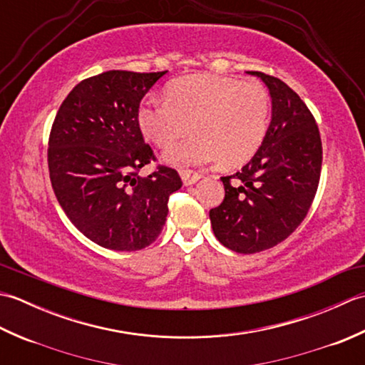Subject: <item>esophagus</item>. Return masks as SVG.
Listing matches in <instances>:
<instances>
[{"mask_svg":"<svg viewBox=\"0 0 365 365\" xmlns=\"http://www.w3.org/2000/svg\"><path fill=\"white\" fill-rule=\"evenodd\" d=\"M180 175H182V180H183L185 185L196 183L200 178V174L196 173V170H191V169H182Z\"/></svg>","mask_w":365,"mask_h":365,"instance_id":"34e87169","label":"esophagus"}]
</instances>
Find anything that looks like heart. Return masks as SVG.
I'll return each instance as SVG.
<instances>
[{"instance_id": "heart-1", "label": "heart", "mask_w": 365, "mask_h": 365, "mask_svg": "<svg viewBox=\"0 0 365 365\" xmlns=\"http://www.w3.org/2000/svg\"><path fill=\"white\" fill-rule=\"evenodd\" d=\"M271 100L257 81L210 73L187 75L169 83L166 100H144L138 110L143 133L166 147L192 130V136L170 145L165 160L174 166L210 165L237 168L250 161L265 141Z\"/></svg>"}]
</instances>
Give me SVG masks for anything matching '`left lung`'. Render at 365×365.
Returning a JSON list of instances; mask_svg holds the SVG:
<instances>
[{
	"label": "left lung",
	"mask_w": 365,
	"mask_h": 365,
	"mask_svg": "<svg viewBox=\"0 0 365 365\" xmlns=\"http://www.w3.org/2000/svg\"><path fill=\"white\" fill-rule=\"evenodd\" d=\"M250 73L268 86L273 118L252 160L222 177L226 195L210 210L215 237L240 254L269 250L292 235L314 202L323 160L319 125L297 92L276 76Z\"/></svg>",
	"instance_id": "1"
}]
</instances>
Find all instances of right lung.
Listing matches in <instances>:
<instances>
[{
	"label": "right lung",
	"mask_w": 365,
	"mask_h": 365,
	"mask_svg": "<svg viewBox=\"0 0 365 365\" xmlns=\"http://www.w3.org/2000/svg\"><path fill=\"white\" fill-rule=\"evenodd\" d=\"M165 72L108 71L83 80L61 103L48 138L54 195L84 237L114 251L153 243L182 187L175 169L157 165L138 123L143 97Z\"/></svg>",
	"instance_id": "1"
}]
</instances>
